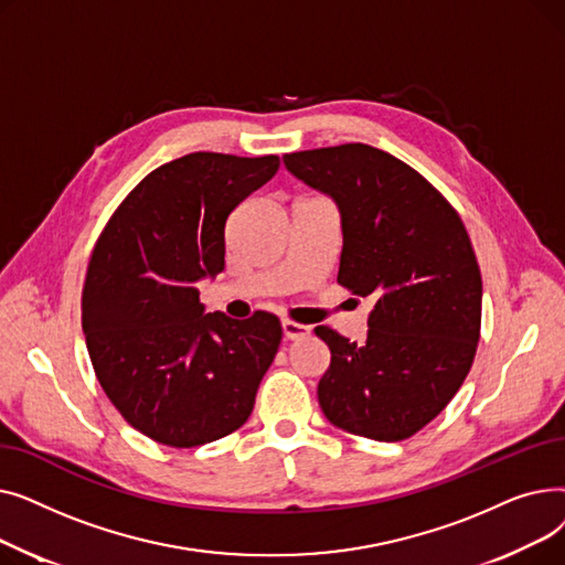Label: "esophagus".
Returning a JSON list of instances; mask_svg holds the SVG:
<instances>
[{
    "label": "esophagus",
    "mask_w": 565,
    "mask_h": 565,
    "mask_svg": "<svg viewBox=\"0 0 565 565\" xmlns=\"http://www.w3.org/2000/svg\"><path fill=\"white\" fill-rule=\"evenodd\" d=\"M281 328H284V337L286 339H305V337H309L311 334V328H307V324H300V322H295V320H281Z\"/></svg>",
    "instance_id": "obj_1"
}]
</instances>
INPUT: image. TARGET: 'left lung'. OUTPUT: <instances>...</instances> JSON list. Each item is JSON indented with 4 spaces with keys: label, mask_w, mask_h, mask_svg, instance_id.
<instances>
[{
    "label": "left lung",
    "mask_w": 565,
    "mask_h": 565,
    "mask_svg": "<svg viewBox=\"0 0 565 565\" xmlns=\"http://www.w3.org/2000/svg\"><path fill=\"white\" fill-rule=\"evenodd\" d=\"M284 164L337 201V281L373 298L366 341L316 328L332 352L318 403L352 435L407 439L451 403L477 354L483 284L467 228L417 169L369 143L286 153Z\"/></svg>",
    "instance_id": "1"
}]
</instances>
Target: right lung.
Returning a JSON list of instances; mask_svg holds the SVG:
<instances>
[{"instance_id": "obj_1", "label": "right lung", "mask_w": 565, "mask_h": 565, "mask_svg": "<svg viewBox=\"0 0 565 565\" xmlns=\"http://www.w3.org/2000/svg\"><path fill=\"white\" fill-rule=\"evenodd\" d=\"M279 156L190 153L148 173L94 245L82 330L111 405L141 435L192 449L241 428L281 343L267 311L203 313L196 281L224 270L228 215Z\"/></svg>"}]
</instances>
